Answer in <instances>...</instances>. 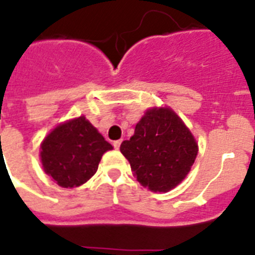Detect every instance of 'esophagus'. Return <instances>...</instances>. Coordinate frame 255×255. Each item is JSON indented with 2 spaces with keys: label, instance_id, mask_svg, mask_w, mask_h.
<instances>
[{
  "label": "esophagus",
  "instance_id": "obj_1",
  "mask_svg": "<svg viewBox=\"0 0 255 255\" xmlns=\"http://www.w3.org/2000/svg\"><path fill=\"white\" fill-rule=\"evenodd\" d=\"M120 145H121V140H115V142H113V147H115V148L116 149H119L120 148Z\"/></svg>",
  "mask_w": 255,
  "mask_h": 255
}]
</instances>
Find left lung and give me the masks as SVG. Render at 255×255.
<instances>
[{"mask_svg":"<svg viewBox=\"0 0 255 255\" xmlns=\"http://www.w3.org/2000/svg\"><path fill=\"white\" fill-rule=\"evenodd\" d=\"M120 151L139 183L153 192H167L190 173L199 145L171 108L154 107L144 113L134 135L121 143Z\"/></svg>","mask_w":255,"mask_h":255,"instance_id":"1","label":"left lung"}]
</instances>
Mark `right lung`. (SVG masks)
I'll use <instances>...</instances> for the list:
<instances>
[{"label":"right lung","mask_w":255,"mask_h":255,"mask_svg":"<svg viewBox=\"0 0 255 255\" xmlns=\"http://www.w3.org/2000/svg\"><path fill=\"white\" fill-rule=\"evenodd\" d=\"M113 147L85 116L60 124L41 143L43 171L64 188L88 182L101 158Z\"/></svg>","instance_id":"add662e5"}]
</instances>
